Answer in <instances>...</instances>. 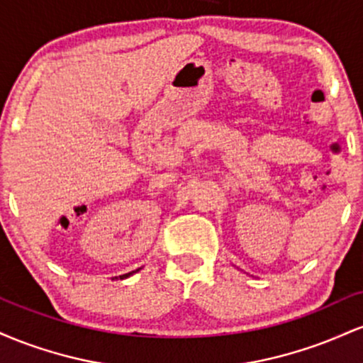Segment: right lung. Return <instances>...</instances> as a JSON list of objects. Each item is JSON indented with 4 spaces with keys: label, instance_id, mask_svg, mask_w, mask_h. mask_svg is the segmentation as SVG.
<instances>
[{
    "label": "right lung",
    "instance_id": "obj_1",
    "mask_svg": "<svg viewBox=\"0 0 363 363\" xmlns=\"http://www.w3.org/2000/svg\"><path fill=\"white\" fill-rule=\"evenodd\" d=\"M136 272H138V269H136ZM136 272H131V273H126V274H121V277H119V278H121V280H124V278L131 277V274H133V273H136Z\"/></svg>",
    "mask_w": 363,
    "mask_h": 363
}]
</instances>
